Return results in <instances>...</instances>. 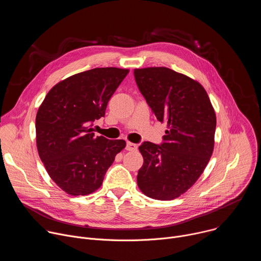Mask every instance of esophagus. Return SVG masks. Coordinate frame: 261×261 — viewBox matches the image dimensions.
I'll return each mask as SVG.
<instances>
[{
    "instance_id": "34e87169",
    "label": "esophagus",
    "mask_w": 261,
    "mask_h": 261,
    "mask_svg": "<svg viewBox=\"0 0 261 261\" xmlns=\"http://www.w3.org/2000/svg\"><path fill=\"white\" fill-rule=\"evenodd\" d=\"M126 150H127V151H136V150H137V144L128 141V142L126 143Z\"/></svg>"
}]
</instances>
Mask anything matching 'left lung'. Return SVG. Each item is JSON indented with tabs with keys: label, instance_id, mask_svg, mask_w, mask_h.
Instances as JSON below:
<instances>
[{
	"label": "left lung",
	"instance_id": "obj_1",
	"mask_svg": "<svg viewBox=\"0 0 261 261\" xmlns=\"http://www.w3.org/2000/svg\"><path fill=\"white\" fill-rule=\"evenodd\" d=\"M137 87L157 120L166 122L164 142L139 146L143 164L137 185L146 196L171 200L190 189L214 151L216 114L204 88L166 67L134 70Z\"/></svg>",
	"mask_w": 261,
	"mask_h": 261
}]
</instances>
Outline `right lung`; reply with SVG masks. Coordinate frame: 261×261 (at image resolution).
<instances>
[{"instance_id": "right-lung-1", "label": "right lung", "mask_w": 261, "mask_h": 261, "mask_svg": "<svg viewBox=\"0 0 261 261\" xmlns=\"http://www.w3.org/2000/svg\"><path fill=\"white\" fill-rule=\"evenodd\" d=\"M129 73L115 67L95 68L57 84L36 116V143L51 179L72 196L99 189L123 139L95 137L93 123L104 117L107 103Z\"/></svg>"}]
</instances>
